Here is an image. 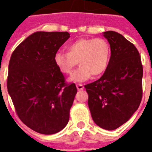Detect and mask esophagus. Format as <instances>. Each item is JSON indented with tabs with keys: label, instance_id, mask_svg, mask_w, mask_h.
<instances>
[{
	"label": "esophagus",
	"instance_id": "obj_1",
	"mask_svg": "<svg viewBox=\"0 0 152 152\" xmlns=\"http://www.w3.org/2000/svg\"><path fill=\"white\" fill-rule=\"evenodd\" d=\"M76 88H77V89H78L79 91H81V90H83V84H81V83H77L76 84Z\"/></svg>",
	"mask_w": 152,
	"mask_h": 152
}]
</instances>
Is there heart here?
Listing matches in <instances>:
<instances>
[{
    "instance_id": "b5f03b06",
    "label": "heart",
    "mask_w": 152,
    "mask_h": 152,
    "mask_svg": "<svg viewBox=\"0 0 152 152\" xmlns=\"http://www.w3.org/2000/svg\"><path fill=\"white\" fill-rule=\"evenodd\" d=\"M68 53L58 51L54 62L62 73L71 75L79 63L80 68L71 76L72 81L82 82L91 76L98 77L108 67L110 46L103 39L81 38L67 46Z\"/></svg>"
}]
</instances>
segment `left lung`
I'll list each match as a JSON object with an SVG mask.
<instances>
[{"mask_svg":"<svg viewBox=\"0 0 152 152\" xmlns=\"http://www.w3.org/2000/svg\"><path fill=\"white\" fill-rule=\"evenodd\" d=\"M104 36L110 45L108 67L98 80L84 86L93 121L102 129L113 130L129 121L143 95V65L136 46L118 32Z\"/></svg>","mask_w":152,"mask_h":152,"instance_id":"1","label":"left lung"}]
</instances>
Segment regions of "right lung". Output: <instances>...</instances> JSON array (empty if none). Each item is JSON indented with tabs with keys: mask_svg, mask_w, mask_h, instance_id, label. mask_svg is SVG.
<instances>
[{
	"mask_svg": "<svg viewBox=\"0 0 152 152\" xmlns=\"http://www.w3.org/2000/svg\"><path fill=\"white\" fill-rule=\"evenodd\" d=\"M70 37L67 31H38L13 51L7 88L19 118L41 134L60 132L67 125L75 83H68L54 62V55Z\"/></svg>",
	"mask_w": 152,
	"mask_h": 152,
	"instance_id": "1",
	"label": "right lung"
}]
</instances>
